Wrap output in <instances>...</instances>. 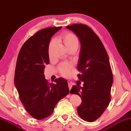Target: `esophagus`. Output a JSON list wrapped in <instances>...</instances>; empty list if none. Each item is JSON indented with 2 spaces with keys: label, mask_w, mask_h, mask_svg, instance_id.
Wrapping results in <instances>:
<instances>
[{
  "label": "esophagus",
  "mask_w": 131,
  "mask_h": 131,
  "mask_svg": "<svg viewBox=\"0 0 131 131\" xmlns=\"http://www.w3.org/2000/svg\"><path fill=\"white\" fill-rule=\"evenodd\" d=\"M68 86H69V90H71V88H72V85H73V83H72V82L70 81H68Z\"/></svg>",
  "instance_id": "34e87169"
}]
</instances>
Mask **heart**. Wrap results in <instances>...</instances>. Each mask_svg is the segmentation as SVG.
<instances>
[{"label": "heart", "mask_w": 131, "mask_h": 131, "mask_svg": "<svg viewBox=\"0 0 131 131\" xmlns=\"http://www.w3.org/2000/svg\"><path fill=\"white\" fill-rule=\"evenodd\" d=\"M59 40L63 42L65 45L66 48L69 49L73 48L74 46H78L79 45V40L75 34L72 33H65L62 34L59 37ZM56 45V40L54 39L52 40L49 46V54L51 53L52 50L53 49L54 46ZM71 66L68 63H62L59 66V69L63 76L68 77L71 73Z\"/></svg>", "instance_id": "1"}]
</instances>
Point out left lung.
<instances>
[{"instance_id": "1", "label": "left lung", "mask_w": 131, "mask_h": 131, "mask_svg": "<svg viewBox=\"0 0 131 131\" xmlns=\"http://www.w3.org/2000/svg\"><path fill=\"white\" fill-rule=\"evenodd\" d=\"M78 37L81 43L77 69L83 86L73 85L70 92L81 97L78 115L93 122L103 114L111 100L113 76L107 52L99 37L86 25L73 24L66 27Z\"/></svg>"}]
</instances>
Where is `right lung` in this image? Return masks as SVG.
Masks as SVG:
<instances>
[{
    "label": "right lung",
    "instance_id": "right-lung-1",
    "mask_svg": "<svg viewBox=\"0 0 131 131\" xmlns=\"http://www.w3.org/2000/svg\"><path fill=\"white\" fill-rule=\"evenodd\" d=\"M61 28L39 30L25 42L17 57L15 86L25 109L36 119L50 115L57 103L69 92L66 79L59 78L54 83H48L43 72L45 65L49 63L50 39Z\"/></svg>",
    "mask_w": 131,
    "mask_h": 131
}]
</instances>
